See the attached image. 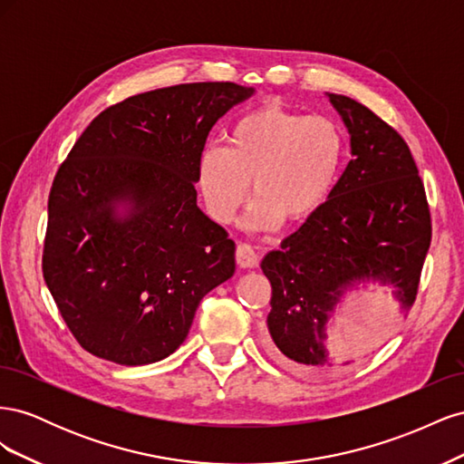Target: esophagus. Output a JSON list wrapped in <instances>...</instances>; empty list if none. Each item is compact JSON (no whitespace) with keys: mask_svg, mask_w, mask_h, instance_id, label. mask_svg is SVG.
Masks as SVG:
<instances>
[{"mask_svg":"<svg viewBox=\"0 0 464 464\" xmlns=\"http://www.w3.org/2000/svg\"><path fill=\"white\" fill-rule=\"evenodd\" d=\"M236 261H237V265L244 266V269H251V266L257 265L259 256H257V251L251 247L249 244L240 242L236 247Z\"/></svg>","mask_w":464,"mask_h":464,"instance_id":"1","label":"esophagus"}]
</instances>
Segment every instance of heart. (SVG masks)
I'll use <instances>...</instances> for the list:
<instances>
[{
  "instance_id": "1",
  "label": "heart",
  "mask_w": 464,
  "mask_h": 464,
  "mask_svg": "<svg viewBox=\"0 0 464 464\" xmlns=\"http://www.w3.org/2000/svg\"><path fill=\"white\" fill-rule=\"evenodd\" d=\"M346 159L348 135L339 121L266 102L230 125L227 147L210 145L201 152L198 181L217 222L236 218L251 184L256 227H294L325 208Z\"/></svg>"
}]
</instances>
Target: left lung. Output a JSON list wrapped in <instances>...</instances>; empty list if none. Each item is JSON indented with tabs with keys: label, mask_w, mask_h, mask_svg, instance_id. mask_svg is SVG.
Masks as SVG:
<instances>
[{
	"label": "left lung",
	"mask_w": 464,
	"mask_h": 464,
	"mask_svg": "<svg viewBox=\"0 0 464 464\" xmlns=\"http://www.w3.org/2000/svg\"><path fill=\"white\" fill-rule=\"evenodd\" d=\"M329 98L354 159L325 208L261 261L273 290L266 346L300 373L333 368L323 344L325 323L348 286L391 285L409 310L431 242L424 181L409 145L370 108L343 94Z\"/></svg>",
	"instance_id": "8db88e82"
}]
</instances>
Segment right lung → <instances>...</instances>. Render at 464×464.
Returning <instances> with one entry per match:
<instances>
[{
	"label": "right lung",
	"mask_w": 464,
	"mask_h": 464,
	"mask_svg": "<svg viewBox=\"0 0 464 464\" xmlns=\"http://www.w3.org/2000/svg\"><path fill=\"white\" fill-rule=\"evenodd\" d=\"M251 94L215 81L130 96L101 111L58 168L42 273L92 356L121 366L170 356L205 294L234 275L236 244L198 207L195 181L213 125Z\"/></svg>",
	"instance_id": "right-lung-1"
}]
</instances>
